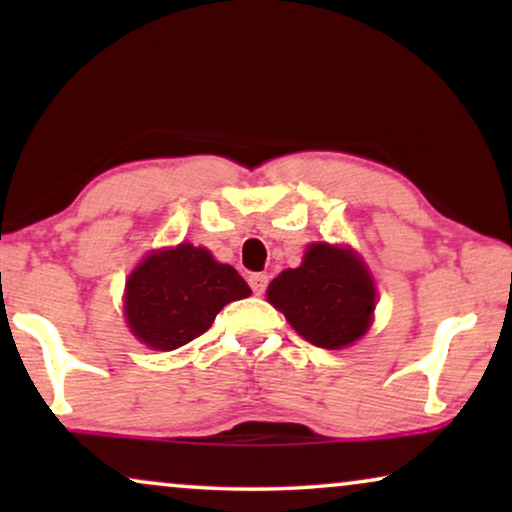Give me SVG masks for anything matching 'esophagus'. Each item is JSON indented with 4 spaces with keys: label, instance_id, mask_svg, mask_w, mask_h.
<instances>
[{
    "label": "esophagus",
    "instance_id": "34e87169",
    "mask_svg": "<svg viewBox=\"0 0 512 512\" xmlns=\"http://www.w3.org/2000/svg\"><path fill=\"white\" fill-rule=\"evenodd\" d=\"M249 286L256 296H261V293L268 289V275H263V272H254V275H249Z\"/></svg>",
    "mask_w": 512,
    "mask_h": 512
}]
</instances>
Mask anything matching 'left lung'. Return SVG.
<instances>
[{
	"mask_svg": "<svg viewBox=\"0 0 512 512\" xmlns=\"http://www.w3.org/2000/svg\"><path fill=\"white\" fill-rule=\"evenodd\" d=\"M375 282L366 263L349 247L310 244L303 263L284 270L268 286L270 305L300 338L324 349L356 342L373 324Z\"/></svg>",
	"mask_w": 512,
	"mask_h": 512,
	"instance_id": "obj_1",
	"label": "left lung"
}]
</instances>
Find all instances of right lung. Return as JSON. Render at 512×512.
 Listing matches in <instances>:
<instances>
[{
	"label": "right lung",
	"mask_w": 512,
	"mask_h": 512,
	"mask_svg": "<svg viewBox=\"0 0 512 512\" xmlns=\"http://www.w3.org/2000/svg\"><path fill=\"white\" fill-rule=\"evenodd\" d=\"M251 293L235 268L205 247L151 251L125 282V321L146 347L172 352L212 326L223 307Z\"/></svg>",
	"instance_id": "1"
}]
</instances>
